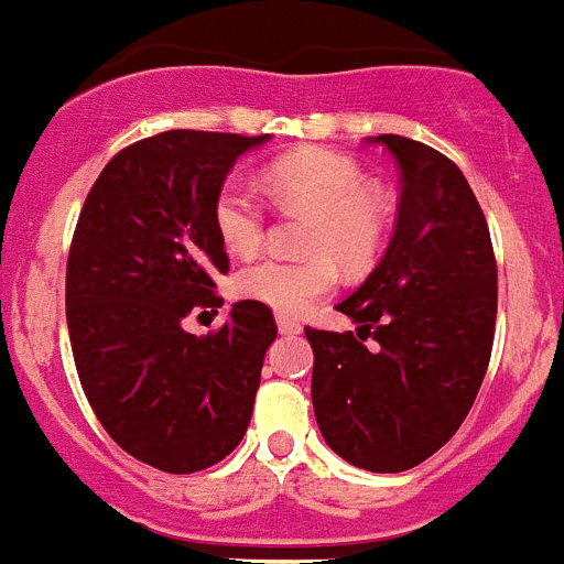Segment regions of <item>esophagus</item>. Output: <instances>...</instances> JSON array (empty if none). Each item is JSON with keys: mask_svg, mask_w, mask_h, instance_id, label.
<instances>
[{"mask_svg": "<svg viewBox=\"0 0 564 564\" xmlns=\"http://www.w3.org/2000/svg\"><path fill=\"white\" fill-rule=\"evenodd\" d=\"M278 329H281V335H297L301 333V324L290 318V315H278Z\"/></svg>", "mask_w": 564, "mask_h": 564, "instance_id": "obj_1", "label": "esophagus"}]
</instances>
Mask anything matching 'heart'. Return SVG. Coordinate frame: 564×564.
<instances>
[{
	"instance_id": "1",
	"label": "heart",
	"mask_w": 564,
	"mask_h": 564,
	"mask_svg": "<svg viewBox=\"0 0 564 564\" xmlns=\"http://www.w3.org/2000/svg\"><path fill=\"white\" fill-rule=\"evenodd\" d=\"M269 194L286 209L312 215L306 260L258 258L235 274V292L281 315H301L335 290V260L361 272L387 238V200L367 188L361 165L329 149H306L274 160L263 172ZM217 238L231 254L252 252L263 238L267 215L243 183L229 180L215 197Z\"/></svg>"
}]
</instances>
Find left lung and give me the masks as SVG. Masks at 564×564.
<instances>
[{
    "instance_id": "obj_1",
    "label": "left lung",
    "mask_w": 564,
    "mask_h": 564,
    "mask_svg": "<svg viewBox=\"0 0 564 564\" xmlns=\"http://www.w3.org/2000/svg\"><path fill=\"white\" fill-rule=\"evenodd\" d=\"M367 143L399 163V220L381 263L335 306L355 333L306 326L312 406L344 462L401 473L442 451L476 401L494 349L496 258L453 160L399 134Z\"/></svg>"
}]
</instances>
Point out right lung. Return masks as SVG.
Here are the masks:
<instances>
[{
    "mask_svg": "<svg viewBox=\"0 0 564 564\" xmlns=\"http://www.w3.org/2000/svg\"><path fill=\"white\" fill-rule=\"evenodd\" d=\"M269 134L174 129L122 149L85 197L65 272V318L85 399L129 456L197 473L229 456L252 419L278 335L269 306L231 304L217 333L183 329L217 306L226 274L215 197Z\"/></svg>",
    "mask_w": 564,
    "mask_h": 564,
    "instance_id": "add662e5",
    "label": "right lung"
}]
</instances>
